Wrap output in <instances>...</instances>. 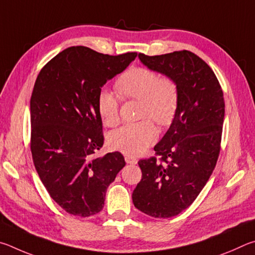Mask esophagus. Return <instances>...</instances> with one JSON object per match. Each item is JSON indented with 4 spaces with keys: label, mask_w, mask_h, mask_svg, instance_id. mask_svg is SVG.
I'll return each mask as SVG.
<instances>
[{
    "label": "esophagus",
    "mask_w": 255,
    "mask_h": 255,
    "mask_svg": "<svg viewBox=\"0 0 255 255\" xmlns=\"http://www.w3.org/2000/svg\"><path fill=\"white\" fill-rule=\"evenodd\" d=\"M125 161L128 164H135L137 162V159L132 155H125Z\"/></svg>",
    "instance_id": "1"
}]
</instances>
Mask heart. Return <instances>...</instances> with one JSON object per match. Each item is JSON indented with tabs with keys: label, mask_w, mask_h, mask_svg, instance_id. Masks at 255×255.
Here are the masks:
<instances>
[{
	"label": "heart",
	"mask_w": 255,
	"mask_h": 255,
	"mask_svg": "<svg viewBox=\"0 0 255 255\" xmlns=\"http://www.w3.org/2000/svg\"><path fill=\"white\" fill-rule=\"evenodd\" d=\"M115 88L121 97L141 102L137 123H128L115 130L110 136L114 149L124 153L137 155L153 144L158 139L160 127H167L175 119L179 102V92L171 78H160L155 71L136 67L123 74L116 80ZM97 112L106 127H115L120 122L119 101L113 93L103 89L97 96Z\"/></svg>",
	"instance_id": "obj_1"
}]
</instances>
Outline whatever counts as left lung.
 I'll return each instance as SVG.
<instances>
[{
  "label": "left lung",
  "instance_id": "1",
  "mask_svg": "<svg viewBox=\"0 0 255 255\" xmlns=\"http://www.w3.org/2000/svg\"><path fill=\"white\" fill-rule=\"evenodd\" d=\"M149 69L176 83L175 119L154 146V157L140 160L142 179L133 190L134 206L151 217L169 218L188 208L206 185L221 150L225 103L221 85L206 62L188 50L160 56L139 53Z\"/></svg>",
  "mask_w": 255,
  "mask_h": 255
}]
</instances>
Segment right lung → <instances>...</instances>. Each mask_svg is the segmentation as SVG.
Masks as SVG:
<instances>
[{"instance_id": "1", "label": "right lung", "mask_w": 255, "mask_h": 255, "mask_svg": "<svg viewBox=\"0 0 255 255\" xmlns=\"http://www.w3.org/2000/svg\"><path fill=\"white\" fill-rule=\"evenodd\" d=\"M136 56L70 47L53 57L35 80L30 100L33 163L50 197L71 215L101 212L107 188L125 166L120 152L94 158L104 143L97 96Z\"/></svg>"}]
</instances>
